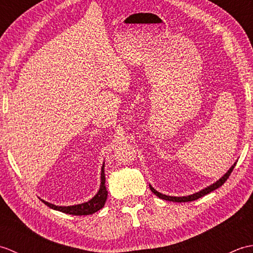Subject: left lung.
<instances>
[{
    "mask_svg": "<svg viewBox=\"0 0 253 253\" xmlns=\"http://www.w3.org/2000/svg\"><path fill=\"white\" fill-rule=\"evenodd\" d=\"M235 166H236V162L234 163V165L232 166V168H230V169L227 170V173L225 174L224 176H222L221 178H219L217 181L214 182V184L210 185L209 187L204 188V189H202V190H200V191H198V192H196V193H193V195L187 196V197H171V196H166V195H163V193H161V192L155 190L151 185H150V189H151V191L154 193L155 196L159 197L160 199H163V200L173 201V202H189V201H193V200H197V199H199V198H201V197H203V196L208 195V193H210V192L213 191V190L217 189L218 187H221V186L224 184V182L227 180L229 175L232 174V171H233Z\"/></svg>",
    "mask_w": 253,
    "mask_h": 253,
    "instance_id": "1",
    "label": "left lung"
}]
</instances>
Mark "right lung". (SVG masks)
Returning a JSON list of instances; mask_svg holds the SVG:
<instances>
[{"label": "right lung", "mask_w": 253, "mask_h": 253, "mask_svg": "<svg viewBox=\"0 0 253 253\" xmlns=\"http://www.w3.org/2000/svg\"><path fill=\"white\" fill-rule=\"evenodd\" d=\"M107 199V190L105 187V174H104V163L102 165L101 169V185L98 193L89 201L84 202L82 204H76V206H69V207H58L55 204H52L42 200V202L45 203L47 207H50L53 210L60 211L66 214H72V215H89V214H93L98 212L99 210L104 207L105 201Z\"/></svg>", "instance_id": "1"}]
</instances>
